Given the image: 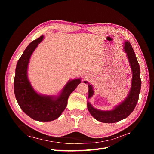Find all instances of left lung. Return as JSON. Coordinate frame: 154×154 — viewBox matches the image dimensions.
Instances as JSON below:
<instances>
[{"mask_svg": "<svg viewBox=\"0 0 154 154\" xmlns=\"http://www.w3.org/2000/svg\"><path fill=\"white\" fill-rule=\"evenodd\" d=\"M124 50L127 53L132 71V79L130 91L128 96L122 103L116 106L112 110L103 111L97 110L93 107L89 102H87V109L91 114L97 121L102 123H112L118 122L125 119L131 114L136 107L139 99V92L141 91V80L140 78V68L137 62L134 51L129 42H125ZM85 83V82H84ZM88 96L91 98L94 94L92 85L88 84Z\"/></svg>", "mask_w": 154, "mask_h": 154, "instance_id": "8db88e82", "label": "left lung"}]
</instances>
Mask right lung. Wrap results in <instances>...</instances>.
<instances>
[{"mask_svg":"<svg viewBox=\"0 0 154 154\" xmlns=\"http://www.w3.org/2000/svg\"><path fill=\"white\" fill-rule=\"evenodd\" d=\"M44 38L41 36L28 45L18 60L14 79V92L20 109L32 119L51 122L57 119L66 108L70 94L81 83V79L69 81L59 96H43L32 87L27 78L31 56Z\"/></svg>","mask_w":154,"mask_h":154,"instance_id":"obj_1","label":"right lung"}]
</instances>
